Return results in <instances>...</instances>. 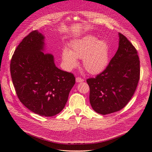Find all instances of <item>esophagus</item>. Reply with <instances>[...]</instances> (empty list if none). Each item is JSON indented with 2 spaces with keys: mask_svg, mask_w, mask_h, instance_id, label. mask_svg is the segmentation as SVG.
Returning <instances> with one entry per match:
<instances>
[{
  "mask_svg": "<svg viewBox=\"0 0 152 152\" xmlns=\"http://www.w3.org/2000/svg\"><path fill=\"white\" fill-rule=\"evenodd\" d=\"M84 80L83 79H82L81 77H77L76 78V82H84Z\"/></svg>",
  "mask_w": 152,
  "mask_h": 152,
  "instance_id": "esophagus-1",
  "label": "esophagus"
}]
</instances>
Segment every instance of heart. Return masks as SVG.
I'll return each instance as SVG.
<instances>
[{"label":"heart","mask_w":152,"mask_h":152,"mask_svg":"<svg viewBox=\"0 0 152 152\" xmlns=\"http://www.w3.org/2000/svg\"><path fill=\"white\" fill-rule=\"evenodd\" d=\"M77 59H82L85 70L91 74H98L107 67L109 59V49L107 42L98 40L94 36L88 35L73 42L71 49L63 51L62 59L68 69L77 65Z\"/></svg>","instance_id":"1"}]
</instances>
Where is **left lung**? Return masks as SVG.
Returning <instances> with one entry per match:
<instances>
[{
  "label": "left lung",
  "instance_id": "1",
  "mask_svg": "<svg viewBox=\"0 0 152 152\" xmlns=\"http://www.w3.org/2000/svg\"><path fill=\"white\" fill-rule=\"evenodd\" d=\"M118 48L104 70L89 78V102L96 112L106 115L118 112L131 100L140 80L137 51L125 36L119 33Z\"/></svg>",
  "mask_w": 152,
  "mask_h": 152
}]
</instances>
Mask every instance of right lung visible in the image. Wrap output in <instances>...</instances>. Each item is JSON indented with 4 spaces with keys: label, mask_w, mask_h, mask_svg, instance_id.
Masks as SVG:
<instances>
[{
    "label": "right lung",
    "mask_w": 152,
    "mask_h": 152,
    "mask_svg": "<svg viewBox=\"0 0 152 152\" xmlns=\"http://www.w3.org/2000/svg\"><path fill=\"white\" fill-rule=\"evenodd\" d=\"M44 40L37 30L26 36L12 55L10 71L20 102L32 112L52 117L65 107L75 78L57 68L52 54L42 52Z\"/></svg>",
    "instance_id": "obj_1"
}]
</instances>
